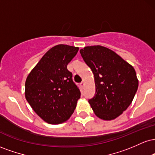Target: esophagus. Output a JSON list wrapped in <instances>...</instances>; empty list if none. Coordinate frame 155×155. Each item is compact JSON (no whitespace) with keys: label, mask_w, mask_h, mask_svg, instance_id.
Returning a JSON list of instances; mask_svg holds the SVG:
<instances>
[{"label":"esophagus","mask_w":155,"mask_h":155,"mask_svg":"<svg viewBox=\"0 0 155 155\" xmlns=\"http://www.w3.org/2000/svg\"><path fill=\"white\" fill-rule=\"evenodd\" d=\"M80 84H81V87H84V81H82V82Z\"/></svg>","instance_id":"1"}]
</instances>
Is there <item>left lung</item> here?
Listing matches in <instances>:
<instances>
[{"mask_svg": "<svg viewBox=\"0 0 155 155\" xmlns=\"http://www.w3.org/2000/svg\"><path fill=\"white\" fill-rule=\"evenodd\" d=\"M80 53L95 77V94L89 100L94 113L102 120H114L128 108L138 90L134 68L102 46L86 47Z\"/></svg>", "mask_w": 155, "mask_h": 155, "instance_id": "8db88e82", "label": "left lung"}]
</instances>
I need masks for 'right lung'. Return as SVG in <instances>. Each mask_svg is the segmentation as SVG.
I'll list each match as a JSON object with an SVG mask.
<instances>
[{
	"label": "right lung",
	"instance_id": "obj_1",
	"mask_svg": "<svg viewBox=\"0 0 155 155\" xmlns=\"http://www.w3.org/2000/svg\"><path fill=\"white\" fill-rule=\"evenodd\" d=\"M79 47L59 44L42 57L27 77L25 98L41 118L57 124L68 120L75 110L81 92L73 81L68 64Z\"/></svg>",
	"mask_w": 155,
	"mask_h": 155
}]
</instances>
